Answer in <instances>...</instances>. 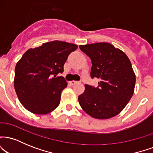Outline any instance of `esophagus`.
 Segmentation results:
<instances>
[{
    "label": "esophagus",
    "mask_w": 153,
    "mask_h": 153,
    "mask_svg": "<svg viewBox=\"0 0 153 153\" xmlns=\"http://www.w3.org/2000/svg\"><path fill=\"white\" fill-rule=\"evenodd\" d=\"M78 49H79V48H78Z\"/></svg>",
    "instance_id": "1"
}]
</instances>
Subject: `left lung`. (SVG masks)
<instances>
[{
  "label": "left lung",
  "instance_id": "8db88e82",
  "mask_svg": "<svg viewBox=\"0 0 153 153\" xmlns=\"http://www.w3.org/2000/svg\"><path fill=\"white\" fill-rule=\"evenodd\" d=\"M77 48L74 44L52 41L24 54L15 68L14 88L26 109L46 114L59 106L68 85L61 74L69 54Z\"/></svg>",
  "mask_w": 153,
  "mask_h": 153
}]
</instances>
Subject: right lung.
I'll return each instance as SVG.
<instances>
[{"label":"right lung","instance_id":"obj_1","mask_svg":"<svg viewBox=\"0 0 153 153\" xmlns=\"http://www.w3.org/2000/svg\"><path fill=\"white\" fill-rule=\"evenodd\" d=\"M91 59V78L97 85L85 84L78 101L85 113L96 119H109L119 114L134 94L136 77L125 53L109 43L81 45Z\"/></svg>","mask_w":153,"mask_h":153}]
</instances>
